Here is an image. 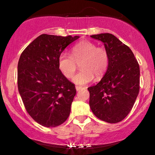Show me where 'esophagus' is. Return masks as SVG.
<instances>
[{
    "label": "esophagus",
    "instance_id": "1",
    "mask_svg": "<svg viewBox=\"0 0 155 155\" xmlns=\"http://www.w3.org/2000/svg\"><path fill=\"white\" fill-rule=\"evenodd\" d=\"M76 91H79V90H82V87H79V86H76Z\"/></svg>",
    "mask_w": 155,
    "mask_h": 155
}]
</instances>
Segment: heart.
<instances>
[{
	"label": "heart",
	"mask_w": 155,
	"mask_h": 155,
	"mask_svg": "<svg viewBox=\"0 0 155 155\" xmlns=\"http://www.w3.org/2000/svg\"><path fill=\"white\" fill-rule=\"evenodd\" d=\"M71 55L61 53L58 58V68L65 77L71 78L76 71V63L81 61V70L72 78L76 84H87L91 82L94 76L95 79H100L108 68L107 51L104 48L97 47L93 42L83 41L75 44L71 49Z\"/></svg>",
	"instance_id": "b5f03b06"
}]
</instances>
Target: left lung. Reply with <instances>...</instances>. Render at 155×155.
Returning a JSON list of instances; mask_svg holds the SVG:
<instances>
[{
  "label": "left lung",
  "mask_w": 155,
  "mask_h": 155,
  "mask_svg": "<svg viewBox=\"0 0 155 155\" xmlns=\"http://www.w3.org/2000/svg\"><path fill=\"white\" fill-rule=\"evenodd\" d=\"M101 41L108 54L106 74L97 84L87 88L94 114L108 123L124 120L139 92V65L131 49L110 33L92 35Z\"/></svg>",
  "instance_id": "1"
}]
</instances>
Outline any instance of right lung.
I'll use <instances>...</instances> for the list:
<instances>
[{
	"label": "right lung",
	"instance_id": "1",
	"mask_svg": "<svg viewBox=\"0 0 155 155\" xmlns=\"http://www.w3.org/2000/svg\"><path fill=\"white\" fill-rule=\"evenodd\" d=\"M79 35L42 34L21 54L17 66L19 95L29 115L47 127L63 124L71 112L75 85L58 68V58Z\"/></svg>",
	"mask_w": 155,
	"mask_h": 155
}]
</instances>
